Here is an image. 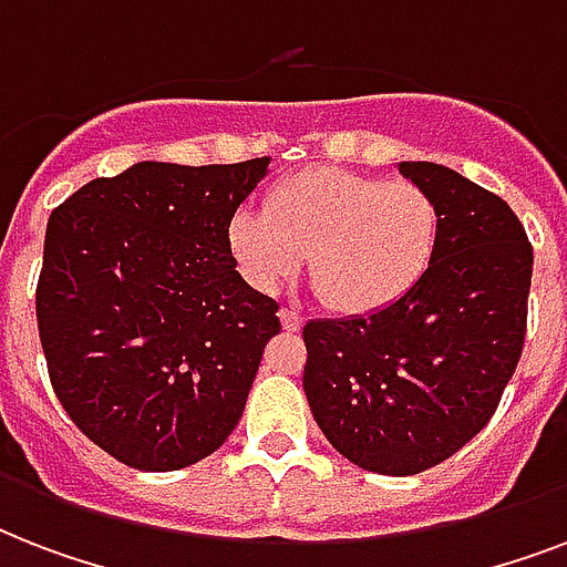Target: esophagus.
I'll list each match as a JSON object with an SVG mask.
<instances>
[{
    "instance_id": "esophagus-1",
    "label": "esophagus",
    "mask_w": 567,
    "mask_h": 567,
    "mask_svg": "<svg viewBox=\"0 0 567 567\" xmlns=\"http://www.w3.org/2000/svg\"><path fill=\"white\" fill-rule=\"evenodd\" d=\"M279 320H282V327L288 329V332H297V329L306 323V318H302L297 309H282V311H279Z\"/></svg>"
}]
</instances>
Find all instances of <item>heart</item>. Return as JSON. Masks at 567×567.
I'll list each match as a JSON object with an SVG mask.
<instances>
[{
  "label": "heart",
  "mask_w": 567,
  "mask_h": 567,
  "mask_svg": "<svg viewBox=\"0 0 567 567\" xmlns=\"http://www.w3.org/2000/svg\"><path fill=\"white\" fill-rule=\"evenodd\" d=\"M441 212L421 185L385 182L338 167H315L270 188L265 214L238 212L226 244L240 276L274 291L302 267L338 315L394 306L430 270Z\"/></svg>",
  "instance_id": "b5f03b06"
}]
</instances>
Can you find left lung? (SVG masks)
I'll return each instance as SVG.
<instances>
[{"label": "left lung", "mask_w": 567, "mask_h": 567, "mask_svg": "<svg viewBox=\"0 0 567 567\" xmlns=\"http://www.w3.org/2000/svg\"><path fill=\"white\" fill-rule=\"evenodd\" d=\"M441 212V238L403 300L364 318L311 320L302 388L353 465L412 476L492 421L527 336L533 244L509 205L450 167L403 162Z\"/></svg>", "instance_id": "obj_1"}]
</instances>
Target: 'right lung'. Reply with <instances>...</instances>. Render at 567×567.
I'll list each match as a JSON object with an SVG mask.
<instances>
[{"instance_id": "obj_1", "label": "right lung", "mask_w": 567, "mask_h": 567, "mask_svg": "<svg viewBox=\"0 0 567 567\" xmlns=\"http://www.w3.org/2000/svg\"><path fill=\"white\" fill-rule=\"evenodd\" d=\"M267 162H141L49 217L34 293L49 382L123 465L188 467L240 421L282 323L235 270L226 226Z\"/></svg>"}]
</instances>
